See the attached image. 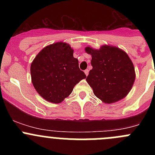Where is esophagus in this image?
I'll return each instance as SVG.
<instances>
[{
    "mask_svg": "<svg viewBox=\"0 0 155 155\" xmlns=\"http://www.w3.org/2000/svg\"><path fill=\"white\" fill-rule=\"evenodd\" d=\"M85 74L86 75V76H87V75H88V70H85Z\"/></svg>",
    "mask_w": 155,
    "mask_h": 155,
    "instance_id": "esophagus-1",
    "label": "esophagus"
}]
</instances>
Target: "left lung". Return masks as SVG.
Listing matches in <instances>:
<instances>
[{
    "label": "left lung",
    "mask_w": 155,
    "mask_h": 155,
    "mask_svg": "<svg viewBox=\"0 0 155 155\" xmlns=\"http://www.w3.org/2000/svg\"><path fill=\"white\" fill-rule=\"evenodd\" d=\"M85 51L91 55L93 68L86 81L95 96L107 104L125 97L136 78L135 68L128 54L111 45H103L99 49L87 46Z\"/></svg>",
    "instance_id": "obj_1"
}]
</instances>
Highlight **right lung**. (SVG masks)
I'll list each match as a JSON object with an SVG mask.
<instances>
[{"mask_svg":"<svg viewBox=\"0 0 155 155\" xmlns=\"http://www.w3.org/2000/svg\"><path fill=\"white\" fill-rule=\"evenodd\" d=\"M31 76L37 93L53 104L61 103L86 78L73 57V49L64 42L48 45L37 54L31 63Z\"/></svg>","mask_w":155,"mask_h":155,"instance_id":"add662e5","label":"right lung"}]
</instances>
